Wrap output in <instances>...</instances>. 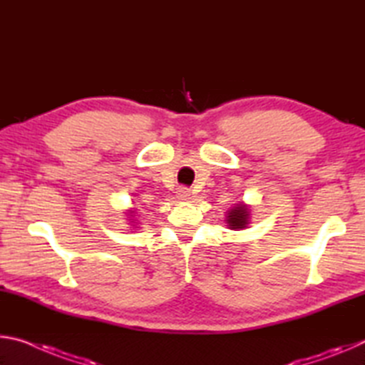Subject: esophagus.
<instances>
[{"instance_id":"esophagus-1","label":"esophagus","mask_w":365,"mask_h":365,"mask_svg":"<svg viewBox=\"0 0 365 365\" xmlns=\"http://www.w3.org/2000/svg\"><path fill=\"white\" fill-rule=\"evenodd\" d=\"M177 197L180 201H188L191 197V191L188 188H178L177 190Z\"/></svg>"}]
</instances>
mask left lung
Masks as SVG:
<instances>
[{"instance_id":"obj_1","label":"left lung","mask_w":365,"mask_h":365,"mask_svg":"<svg viewBox=\"0 0 365 365\" xmlns=\"http://www.w3.org/2000/svg\"><path fill=\"white\" fill-rule=\"evenodd\" d=\"M251 206L243 201L233 205L225 214V224L230 230H245L251 224Z\"/></svg>"}]
</instances>
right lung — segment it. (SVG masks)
<instances>
[{"label": "right lung", "instance_id": "right-lung-1", "mask_svg": "<svg viewBox=\"0 0 365 365\" xmlns=\"http://www.w3.org/2000/svg\"><path fill=\"white\" fill-rule=\"evenodd\" d=\"M125 214L128 215V219H127V220H130L133 227H135V225H138V222H135V220H137V219H135V215H137V209H135V207L127 209V212H125Z\"/></svg>", "mask_w": 365, "mask_h": 365}]
</instances>
